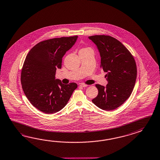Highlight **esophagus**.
<instances>
[{"label":"esophagus","instance_id":"1","mask_svg":"<svg viewBox=\"0 0 160 160\" xmlns=\"http://www.w3.org/2000/svg\"><path fill=\"white\" fill-rule=\"evenodd\" d=\"M88 85H87V84H84V83H82L81 84H80V87H87Z\"/></svg>","mask_w":160,"mask_h":160}]
</instances>
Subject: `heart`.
<instances>
[{
  "label": "heart",
  "instance_id": "obj_1",
  "mask_svg": "<svg viewBox=\"0 0 160 160\" xmlns=\"http://www.w3.org/2000/svg\"><path fill=\"white\" fill-rule=\"evenodd\" d=\"M89 49V48H84V49Z\"/></svg>",
  "mask_w": 160,
  "mask_h": 160
}]
</instances>
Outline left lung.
<instances>
[{"instance_id": "left-lung-1", "label": "left lung", "mask_w": 160, "mask_h": 160, "mask_svg": "<svg viewBox=\"0 0 160 160\" xmlns=\"http://www.w3.org/2000/svg\"><path fill=\"white\" fill-rule=\"evenodd\" d=\"M101 57L100 68L106 72V87L96 84L98 95L92 102L103 110H114L130 96L137 78L134 58L125 46L114 37L90 36Z\"/></svg>"}]
</instances>
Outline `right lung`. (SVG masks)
I'll list each match as a JSON object with an SVG mask.
<instances>
[{
  "label": "right lung",
  "mask_w": 160,
  "mask_h": 160,
  "mask_svg": "<svg viewBox=\"0 0 160 160\" xmlns=\"http://www.w3.org/2000/svg\"><path fill=\"white\" fill-rule=\"evenodd\" d=\"M78 36L55 38L38 43L30 50L22 68L21 81L25 95L32 106L53 114L66 106L78 84H62L55 79L62 58Z\"/></svg>",
  "instance_id": "add662e5"
}]
</instances>
